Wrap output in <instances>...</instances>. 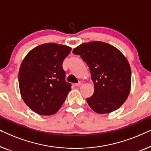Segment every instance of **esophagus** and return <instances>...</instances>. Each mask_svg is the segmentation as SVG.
I'll list each match as a JSON object with an SVG mask.
<instances>
[{"mask_svg":"<svg viewBox=\"0 0 151 151\" xmlns=\"http://www.w3.org/2000/svg\"><path fill=\"white\" fill-rule=\"evenodd\" d=\"M82 84H83V82H82L81 81V82H78V83H77V84H76V86H80L82 85Z\"/></svg>","mask_w":151,"mask_h":151,"instance_id":"esophagus-1","label":"esophagus"}]
</instances>
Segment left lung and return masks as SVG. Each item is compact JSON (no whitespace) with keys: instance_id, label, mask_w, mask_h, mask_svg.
Wrapping results in <instances>:
<instances>
[{"instance_id":"1","label":"left lung","mask_w":151,"mask_h":151,"mask_svg":"<svg viewBox=\"0 0 151 151\" xmlns=\"http://www.w3.org/2000/svg\"><path fill=\"white\" fill-rule=\"evenodd\" d=\"M73 53L80 55L89 67L94 93L86 99L88 106L98 114L119 109L131 87V67L127 58L116 47L101 41L83 43Z\"/></svg>"}]
</instances>
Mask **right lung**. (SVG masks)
I'll use <instances>...</instances> for the list:
<instances>
[{
    "mask_svg": "<svg viewBox=\"0 0 151 151\" xmlns=\"http://www.w3.org/2000/svg\"><path fill=\"white\" fill-rule=\"evenodd\" d=\"M71 47L45 43L32 49L22 60L18 72L21 97L35 113L55 114L60 109L71 84L65 81L63 63Z\"/></svg>",
    "mask_w": 151,
    "mask_h": 151,
    "instance_id": "add662e5",
    "label": "right lung"
}]
</instances>
